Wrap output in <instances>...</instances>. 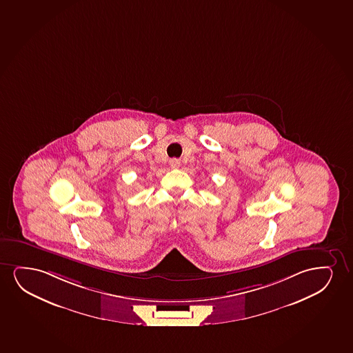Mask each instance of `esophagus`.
Instances as JSON below:
<instances>
[{"label": "esophagus", "instance_id": "esophagus-1", "mask_svg": "<svg viewBox=\"0 0 353 353\" xmlns=\"http://www.w3.org/2000/svg\"><path fill=\"white\" fill-rule=\"evenodd\" d=\"M170 166L171 168H174V169H177V168H179V161H177V159H171V161H169Z\"/></svg>", "mask_w": 353, "mask_h": 353}]
</instances>
